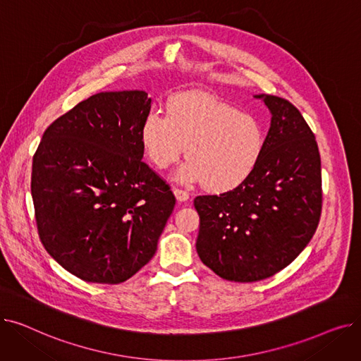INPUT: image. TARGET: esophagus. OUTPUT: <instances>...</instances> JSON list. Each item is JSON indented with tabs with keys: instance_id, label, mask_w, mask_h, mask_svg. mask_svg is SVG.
<instances>
[{
	"instance_id": "esophagus-1",
	"label": "esophagus",
	"mask_w": 361,
	"mask_h": 361,
	"mask_svg": "<svg viewBox=\"0 0 361 361\" xmlns=\"http://www.w3.org/2000/svg\"><path fill=\"white\" fill-rule=\"evenodd\" d=\"M174 195H176V199L181 203V202H187L188 200V197H190V196H188V193L185 192V190H181V188H174Z\"/></svg>"
}]
</instances>
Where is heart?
I'll use <instances>...</instances> for the list:
<instances>
[{"instance_id": "b5f03b06", "label": "heart", "mask_w": 361, "mask_h": 361, "mask_svg": "<svg viewBox=\"0 0 361 361\" xmlns=\"http://www.w3.org/2000/svg\"><path fill=\"white\" fill-rule=\"evenodd\" d=\"M147 161L166 169L183 155L176 173L180 183L202 181L211 192H230L247 180L259 165L267 133L249 112L209 93L188 92L171 98L166 116L149 112L140 128Z\"/></svg>"}]
</instances>
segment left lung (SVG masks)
<instances>
[{
  "instance_id": "left-lung-1",
  "label": "left lung",
  "mask_w": 361,
  "mask_h": 361,
  "mask_svg": "<svg viewBox=\"0 0 361 361\" xmlns=\"http://www.w3.org/2000/svg\"><path fill=\"white\" fill-rule=\"evenodd\" d=\"M271 112L262 159L243 184L197 196L196 250L218 276L255 282L287 268L312 240L322 212L320 155L313 131L287 99L255 94Z\"/></svg>"
}]
</instances>
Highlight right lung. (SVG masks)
<instances>
[{
    "instance_id": "add662e5",
    "label": "right lung",
    "mask_w": 361,
    "mask_h": 361,
    "mask_svg": "<svg viewBox=\"0 0 361 361\" xmlns=\"http://www.w3.org/2000/svg\"><path fill=\"white\" fill-rule=\"evenodd\" d=\"M145 90L101 92L56 118L32 164L45 250L86 282L120 283L154 257L176 197L143 161Z\"/></svg>"
}]
</instances>
